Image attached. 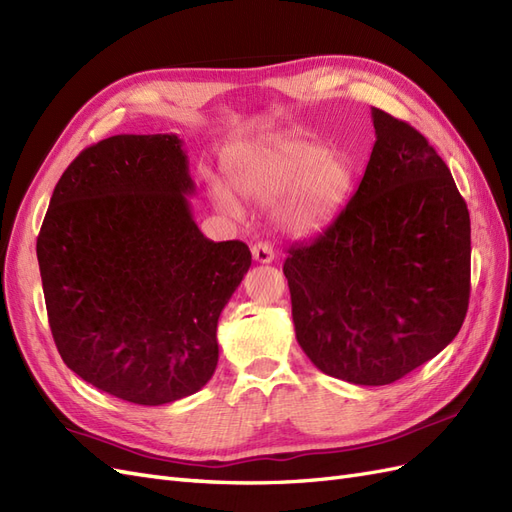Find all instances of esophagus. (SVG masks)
Masks as SVG:
<instances>
[{"instance_id": "esophagus-1", "label": "esophagus", "mask_w": 512, "mask_h": 512, "mask_svg": "<svg viewBox=\"0 0 512 512\" xmlns=\"http://www.w3.org/2000/svg\"><path fill=\"white\" fill-rule=\"evenodd\" d=\"M252 256L256 262H260V265H269V262H273L275 258V252L271 243L267 241H258L254 247H252Z\"/></svg>"}]
</instances>
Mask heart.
I'll return each instance as SVG.
<instances>
[{"instance_id":"obj_1","label":"heart","mask_w":512,"mask_h":512,"mask_svg":"<svg viewBox=\"0 0 512 512\" xmlns=\"http://www.w3.org/2000/svg\"><path fill=\"white\" fill-rule=\"evenodd\" d=\"M235 190L256 203H273L277 222L294 237H307L329 226L344 209L354 185V166L339 151H324L309 141H284L254 153L232 170ZM215 203L235 213L230 192L218 188Z\"/></svg>"}]
</instances>
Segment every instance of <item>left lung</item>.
Here are the masks:
<instances>
[{
  "instance_id": "left-lung-1",
  "label": "left lung",
  "mask_w": 512,
  "mask_h": 512,
  "mask_svg": "<svg viewBox=\"0 0 512 512\" xmlns=\"http://www.w3.org/2000/svg\"><path fill=\"white\" fill-rule=\"evenodd\" d=\"M376 143L342 213L288 250L297 342L327 376L391 384L442 352L470 301V213L410 123L371 108Z\"/></svg>"
}]
</instances>
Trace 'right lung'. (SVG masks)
<instances>
[{"label":"right lung","mask_w":512,"mask_h":512,"mask_svg":"<svg viewBox=\"0 0 512 512\" xmlns=\"http://www.w3.org/2000/svg\"><path fill=\"white\" fill-rule=\"evenodd\" d=\"M177 134H117L55 185L36 252L64 363L138 406L194 395L218 365V320L252 265L198 230Z\"/></svg>","instance_id":"right-lung-1"}]
</instances>
